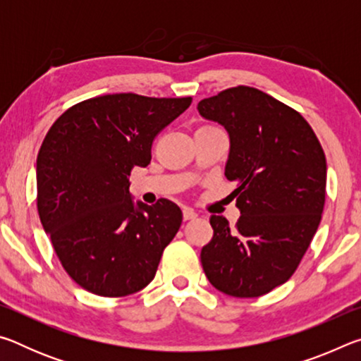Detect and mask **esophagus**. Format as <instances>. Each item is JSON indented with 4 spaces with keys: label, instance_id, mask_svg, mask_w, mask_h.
<instances>
[{
    "label": "esophagus",
    "instance_id": "obj_1",
    "mask_svg": "<svg viewBox=\"0 0 361 361\" xmlns=\"http://www.w3.org/2000/svg\"><path fill=\"white\" fill-rule=\"evenodd\" d=\"M195 216H197V213H195L192 209H186L183 210V218H185V221H188V219H194Z\"/></svg>",
    "mask_w": 361,
    "mask_h": 361
}]
</instances>
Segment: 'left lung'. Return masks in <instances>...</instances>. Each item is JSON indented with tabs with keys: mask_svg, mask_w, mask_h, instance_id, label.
Instances as JSON below:
<instances>
[{
	"mask_svg": "<svg viewBox=\"0 0 361 361\" xmlns=\"http://www.w3.org/2000/svg\"><path fill=\"white\" fill-rule=\"evenodd\" d=\"M199 114L229 135L224 175L240 218L213 215L200 252L209 282L234 298H256L285 283L319 228L326 159L301 114L258 89L239 85L200 100Z\"/></svg>",
	"mask_w": 361,
	"mask_h": 361,
	"instance_id": "1",
	"label": "left lung"
}]
</instances>
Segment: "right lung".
I'll return each mask as SVG.
<instances>
[{"label": "right lung", "instance_id": "right-lung-1", "mask_svg": "<svg viewBox=\"0 0 361 361\" xmlns=\"http://www.w3.org/2000/svg\"><path fill=\"white\" fill-rule=\"evenodd\" d=\"M191 102L102 95L66 109L47 132L36 159L38 213L65 271L84 290L119 298L154 279L183 213L167 199L133 202L129 176L148 166L152 140Z\"/></svg>", "mask_w": 361, "mask_h": 361}]
</instances>
